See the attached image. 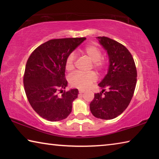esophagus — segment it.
Masks as SVG:
<instances>
[{
    "label": "esophagus",
    "instance_id": "1",
    "mask_svg": "<svg viewBox=\"0 0 159 159\" xmlns=\"http://www.w3.org/2000/svg\"><path fill=\"white\" fill-rule=\"evenodd\" d=\"M79 92L80 94H83V93H85V90H79Z\"/></svg>",
    "mask_w": 159,
    "mask_h": 159
}]
</instances>
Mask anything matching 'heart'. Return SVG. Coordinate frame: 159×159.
I'll return each instance as SVG.
<instances>
[{
  "label": "heart",
  "mask_w": 159,
  "mask_h": 159,
  "mask_svg": "<svg viewBox=\"0 0 159 159\" xmlns=\"http://www.w3.org/2000/svg\"><path fill=\"white\" fill-rule=\"evenodd\" d=\"M83 52L89 60L93 61V67L98 71H102L105 68L107 61L102 57V52L100 48L96 45L91 44L86 46L83 49ZM76 57L74 54L71 53L68 55L65 61V68L66 71H72L75 68ZM97 80V75L94 72L87 74L75 73L70 77L69 83L73 87L86 89Z\"/></svg>",
  "instance_id": "b5f03b06"
}]
</instances>
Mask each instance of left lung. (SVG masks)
<instances>
[{"mask_svg":"<svg viewBox=\"0 0 159 159\" xmlns=\"http://www.w3.org/2000/svg\"><path fill=\"white\" fill-rule=\"evenodd\" d=\"M98 39L108 53L109 67L98 85L102 91L95 94L90 109L94 116L109 120L121 114L130 104L137 83V69L133 56L124 45L108 37Z\"/></svg>","mask_w":159,"mask_h":159,"instance_id":"left-lung-1","label":"left lung"}]
</instances>
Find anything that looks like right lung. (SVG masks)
<instances>
[{
    "instance_id": "add662e5",
    "label": "right lung",
    "mask_w": 159,
    "mask_h": 159,
    "mask_svg": "<svg viewBox=\"0 0 159 159\" xmlns=\"http://www.w3.org/2000/svg\"><path fill=\"white\" fill-rule=\"evenodd\" d=\"M86 38L50 40L36 48L26 61L23 82L31 106L50 121L66 118L78 98V89L63 90L67 85L66 59ZM60 93L61 95H60Z\"/></svg>"
}]
</instances>
